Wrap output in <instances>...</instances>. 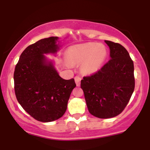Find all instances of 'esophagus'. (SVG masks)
<instances>
[{
	"mask_svg": "<svg viewBox=\"0 0 150 150\" xmlns=\"http://www.w3.org/2000/svg\"><path fill=\"white\" fill-rule=\"evenodd\" d=\"M82 80V78L80 76H75V83H76V85L78 87V86L80 85V81Z\"/></svg>",
	"mask_w": 150,
	"mask_h": 150,
	"instance_id": "obj_1",
	"label": "esophagus"
}]
</instances>
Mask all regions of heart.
<instances>
[{
  "label": "heart",
  "instance_id": "1",
  "mask_svg": "<svg viewBox=\"0 0 150 150\" xmlns=\"http://www.w3.org/2000/svg\"><path fill=\"white\" fill-rule=\"evenodd\" d=\"M106 56V48L102 44L87 43L70 46L67 57L71 63H81L86 73H94L100 68Z\"/></svg>",
  "mask_w": 150,
  "mask_h": 150
}]
</instances>
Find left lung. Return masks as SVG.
Instances as JSON below:
<instances>
[{
	"label": "left lung",
	"instance_id": "1",
	"mask_svg": "<svg viewBox=\"0 0 150 150\" xmlns=\"http://www.w3.org/2000/svg\"><path fill=\"white\" fill-rule=\"evenodd\" d=\"M111 59L100 70L81 80L89 112L99 118H113L124 110L135 89L133 61L123 46L105 40Z\"/></svg>",
	"mask_w": 150,
	"mask_h": 150
}]
</instances>
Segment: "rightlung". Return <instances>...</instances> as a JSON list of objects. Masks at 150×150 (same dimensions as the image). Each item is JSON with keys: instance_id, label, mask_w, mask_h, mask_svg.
I'll use <instances>...</instances> for the list:
<instances>
[{"instance_id": "right-lung-1", "label": "right lung", "mask_w": 150, "mask_h": 150, "mask_svg": "<svg viewBox=\"0 0 150 150\" xmlns=\"http://www.w3.org/2000/svg\"><path fill=\"white\" fill-rule=\"evenodd\" d=\"M58 38H45L27 46L14 72L15 93L18 102L34 119L51 122L62 117L76 87L73 78L64 80L44 53H56Z\"/></svg>"}]
</instances>
